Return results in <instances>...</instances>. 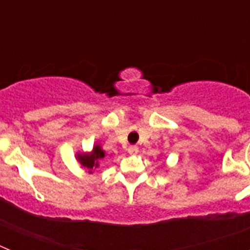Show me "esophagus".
Masks as SVG:
<instances>
[{
  "label": "esophagus",
  "instance_id": "esophagus-1",
  "mask_svg": "<svg viewBox=\"0 0 250 250\" xmlns=\"http://www.w3.org/2000/svg\"><path fill=\"white\" fill-rule=\"evenodd\" d=\"M139 151V147L136 145H131V146L127 147V152H129L130 155H136Z\"/></svg>",
  "mask_w": 250,
  "mask_h": 250
}]
</instances>
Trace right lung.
<instances>
[{
    "mask_svg": "<svg viewBox=\"0 0 250 250\" xmlns=\"http://www.w3.org/2000/svg\"><path fill=\"white\" fill-rule=\"evenodd\" d=\"M106 156L105 150L101 147L99 143L94 144L92 149L90 151H79L76 152V160L79 161V164L83 167L89 174H92L95 169H98L100 167V161Z\"/></svg>",
    "mask_w": 250,
    "mask_h": 250,
    "instance_id": "obj_1",
    "label": "right lung"
}]
</instances>
